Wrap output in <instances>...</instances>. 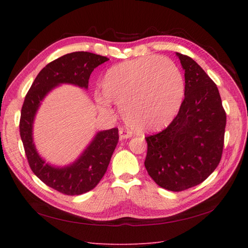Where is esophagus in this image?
Masks as SVG:
<instances>
[{"instance_id":"34e87169","label":"esophagus","mask_w":248,"mask_h":248,"mask_svg":"<svg viewBox=\"0 0 248 248\" xmlns=\"http://www.w3.org/2000/svg\"><path fill=\"white\" fill-rule=\"evenodd\" d=\"M119 137H120V140H127V139L131 138V133L129 131L121 128L119 130Z\"/></svg>"}]
</instances>
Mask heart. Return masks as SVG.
Segmentation results:
<instances>
[{
    "label": "heart",
    "instance_id": "1",
    "mask_svg": "<svg viewBox=\"0 0 248 248\" xmlns=\"http://www.w3.org/2000/svg\"><path fill=\"white\" fill-rule=\"evenodd\" d=\"M98 107L108 101L121 108L125 122L140 132L169 126L181 108L185 93L183 74L168 58L142 57L111 66L101 80Z\"/></svg>",
    "mask_w": 248,
    "mask_h": 248
}]
</instances>
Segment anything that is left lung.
I'll return each instance as SVG.
<instances>
[{"instance_id": "left-lung-1", "label": "left lung", "mask_w": 248, "mask_h": 248, "mask_svg": "<svg viewBox=\"0 0 248 248\" xmlns=\"http://www.w3.org/2000/svg\"><path fill=\"white\" fill-rule=\"evenodd\" d=\"M176 56L185 71V97L167 128L146 138L145 167L157 185L182 191L205 181L218 166L227 116L214 81L190 57Z\"/></svg>"}]
</instances>
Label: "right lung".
Returning a JSON list of instances; mask_svg holds the SVG:
<instances>
[{"instance_id": "1", "label": "right lung", "mask_w": 248, "mask_h": 248, "mask_svg": "<svg viewBox=\"0 0 248 248\" xmlns=\"http://www.w3.org/2000/svg\"><path fill=\"white\" fill-rule=\"evenodd\" d=\"M109 59L88 51L67 54L47 64L38 73L21 108L19 132L25 152L34 174L43 183L67 196H78L92 190L106 174L118 144V128L98 131L78 159L64 167L46 163L37 151L33 127L41 101L64 84L87 90L93 70Z\"/></svg>"}]
</instances>
